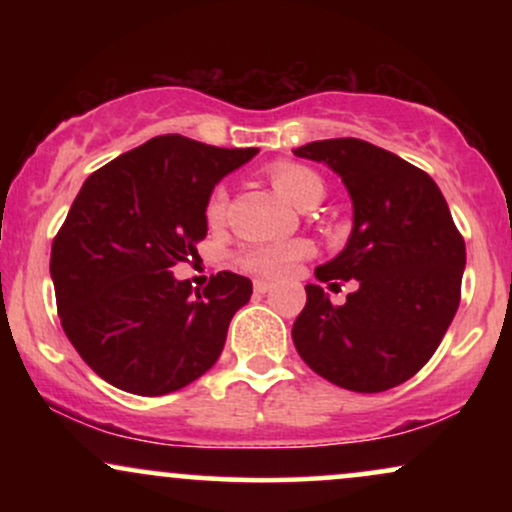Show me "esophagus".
Here are the masks:
<instances>
[{"mask_svg":"<svg viewBox=\"0 0 512 512\" xmlns=\"http://www.w3.org/2000/svg\"><path fill=\"white\" fill-rule=\"evenodd\" d=\"M272 289H274L272 281H264V279H257V281H255V291H257V293H269Z\"/></svg>","mask_w":512,"mask_h":512,"instance_id":"obj_1","label":"esophagus"}]
</instances>
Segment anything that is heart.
<instances>
[{
  "instance_id": "1",
  "label": "heart",
  "mask_w": 512,
  "mask_h": 512,
  "mask_svg": "<svg viewBox=\"0 0 512 512\" xmlns=\"http://www.w3.org/2000/svg\"><path fill=\"white\" fill-rule=\"evenodd\" d=\"M272 182L281 197L289 199L291 204H296L298 209L308 207V204L320 202L325 195V185H322L320 175L313 173L310 168L298 166V163H276L272 168ZM228 204V192L226 187H214L207 199V221L214 226L223 219ZM308 252V245L301 240H293V243H264V245H252L240 255V264H243L248 272L262 274V276H281L286 269L291 267L298 257H303Z\"/></svg>"
}]
</instances>
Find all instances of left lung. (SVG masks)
Masks as SVG:
<instances>
[{"mask_svg": "<svg viewBox=\"0 0 512 512\" xmlns=\"http://www.w3.org/2000/svg\"><path fill=\"white\" fill-rule=\"evenodd\" d=\"M293 154L332 168L354 207L349 240L315 269L317 281H358L344 305L305 286L296 351L344 390L402 385L433 356L460 305L467 252L448 202L431 175L363 139H322Z\"/></svg>", "mask_w": 512, "mask_h": 512, "instance_id": "1", "label": "left lung"}]
</instances>
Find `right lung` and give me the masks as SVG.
<instances>
[{"label":"right lung","mask_w":512,"mask_h":512,"mask_svg":"<svg viewBox=\"0 0 512 512\" xmlns=\"http://www.w3.org/2000/svg\"><path fill=\"white\" fill-rule=\"evenodd\" d=\"M257 149L163 134L81 185L50 255L62 330L105 383L158 397L214 366L252 281L211 276L202 291L170 269L207 238L214 185Z\"/></svg>","instance_id":"1"}]
</instances>
